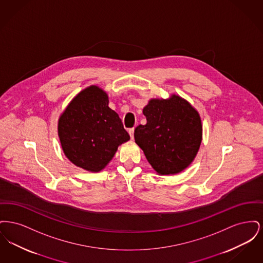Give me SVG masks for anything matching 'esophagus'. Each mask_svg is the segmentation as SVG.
Segmentation results:
<instances>
[{
  "mask_svg": "<svg viewBox=\"0 0 263 263\" xmlns=\"http://www.w3.org/2000/svg\"><path fill=\"white\" fill-rule=\"evenodd\" d=\"M128 133H129V135H130L131 139H133V137H134V128H130V129H128Z\"/></svg>",
  "mask_w": 263,
  "mask_h": 263,
  "instance_id": "esophagus-1",
  "label": "esophagus"
}]
</instances>
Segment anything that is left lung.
Returning a JSON list of instances; mask_svg holds the SVG:
<instances>
[{
	"instance_id": "1",
	"label": "left lung",
	"mask_w": 263,
	"mask_h": 263,
	"mask_svg": "<svg viewBox=\"0 0 263 263\" xmlns=\"http://www.w3.org/2000/svg\"><path fill=\"white\" fill-rule=\"evenodd\" d=\"M143 113L147 123L135 128L134 138L152 167L162 175L182 172L200 147L199 113L175 95L168 100H151Z\"/></svg>"
}]
</instances>
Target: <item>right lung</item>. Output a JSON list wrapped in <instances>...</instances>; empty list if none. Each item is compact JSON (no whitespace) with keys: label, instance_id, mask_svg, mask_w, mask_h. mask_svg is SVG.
Masks as SVG:
<instances>
[{"label":"right lung","instance_id":"1","mask_svg":"<svg viewBox=\"0 0 263 263\" xmlns=\"http://www.w3.org/2000/svg\"><path fill=\"white\" fill-rule=\"evenodd\" d=\"M65 156L79 167L98 173L112 160L130 136L118 114L109 108L107 93L90 86L78 93L58 121Z\"/></svg>","mask_w":263,"mask_h":263}]
</instances>
